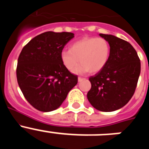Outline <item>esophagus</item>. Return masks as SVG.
Here are the masks:
<instances>
[{
	"mask_svg": "<svg viewBox=\"0 0 149 149\" xmlns=\"http://www.w3.org/2000/svg\"><path fill=\"white\" fill-rule=\"evenodd\" d=\"M83 80H84V78H83V77H78V82H81V81H82Z\"/></svg>",
	"mask_w": 149,
	"mask_h": 149,
	"instance_id": "34e87169",
	"label": "esophagus"
}]
</instances>
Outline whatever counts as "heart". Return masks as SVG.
I'll use <instances>...</instances> for the list:
<instances>
[{
    "label": "heart",
    "mask_w": 149,
    "mask_h": 149,
    "mask_svg": "<svg viewBox=\"0 0 149 149\" xmlns=\"http://www.w3.org/2000/svg\"><path fill=\"white\" fill-rule=\"evenodd\" d=\"M110 43L104 38L85 37L71 45L70 50H63L60 60L67 70L72 71L78 61L81 63L74 70L76 74L90 72L97 73L106 66L110 59Z\"/></svg>",
    "instance_id": "obj_1"
}]
</instances>
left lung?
<instances>
[{
    "label": "left lung",
    "instance_id": "1",
    "mask_svg": "<svg viewBox=\"0 0 149 149\" xmlns=\"http://www.w3.org/2000/svg\"><path fill=\"white\" fill-rule=\"evenodd\" d=\"M99 35L110 43V59L102 70L89 78L92 86L87 98L96 110L115 111L134 95L140 74V60L127 41L113 35Z\"/></svg>",
    "mask_w": 149,
    "mask_h": 149
}]
</instances>
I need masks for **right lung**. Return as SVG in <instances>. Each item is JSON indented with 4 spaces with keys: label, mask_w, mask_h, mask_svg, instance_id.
Here are the masks:
<instances>
[{
    "label": "right lung",
    "mask_w": 149,
    "mask_h": 149,
    "mask_svg": "<svg viewBox=\"0 0 149 149\" xmlns=\"http://www.w3.org/2000/svg\"><path fill=\"white\" fill-rule=\"evenodd\" d=\"M72 33H43L26 45L18 56L16 76L24 98L39 111L56 110L77 84V76L64 67L60 53Z\"/></svg>",
    "instance_id": "obj_1"
}]
</instances>
